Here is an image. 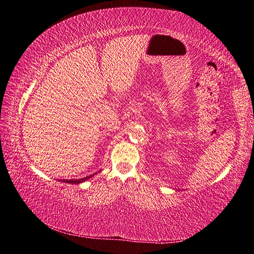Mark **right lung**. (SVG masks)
Returning a JSON list of instances; mask_svg holds the SVG:
<instances>
[{
    "mask_svg": "<svg viewBox=\"0 0 254 254\" xmlns=\"http://www.w3.org/2000/svg\"><path fill=\"white\" fill-rule=\"evenodd\" d=\"M95 174H93V175H91V176H88V177H85V178H80V179H69V180H67V179H64L63 182L64 183H68V184H75V185H77V184H80V183H83V182H85V180H87L88 178H91L92 176H94Z\"/></svg>",
    "mask_w": 254,
    "mask_h": 254,
    "instance_id": "obj_1",
    "label": "right lung"
}]
</instances>
